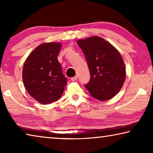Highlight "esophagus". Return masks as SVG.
Instances as JSON below:
<instances>
[{
  "label": "esophagus",
  "instance_id": "obj_1",
  "mask_svg": "<svg viewBox=\"0 0 153 153\" xmlns=\"http://www.w3.org/2000/svg\"><path fill=\"white\" fill-rule=\"evenodd\" d=\"M77 76H74V77H71V80L72 82H76V81H77Z\"/></svg>",
  "mask_w": 153,
  "mask_h": 153
}]
</instances>
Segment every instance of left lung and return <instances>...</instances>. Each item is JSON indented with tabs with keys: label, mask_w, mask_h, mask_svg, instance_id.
I'll return each mask as SVG.
<instances>
[{
	"label": "left lung",
	"mask_w": 153,
	"mask_h": 153,
	"mask_svg": "<svg viewBox=\"0 0 153 153\" xmlns=\"http://www.w3.org/2000/svg\"><path fill=\"white\" fill-rule=\"evenodd\" d=\"M86 56L90 80L85 87L90 95L106 101L118 94L126 76L125 64L117 49L97 36L77 40Z\"/></svg>",
	"instance_id": "left-lung-1"
}]
</instances>
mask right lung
Listing matches in <instances>:
<instances>
[{
    "mask_svg": "<svg viewBox=\"0 0 153 153\" xmlns=\"http://www.w3.org/2000/svg\"><path fill=\"white\" fill-rule=\"evenodd\" d=\"M61 47L60 42L41 44L31 52L24 65L22 79L25 89L41 104L59 100L67 86V77L57 59Z\"/></svg>",
    "mask_w": 153,
    "mask_h": 153,
    "instance_id": "obj_1",
    "label": "right lung"
}]
</instances>
